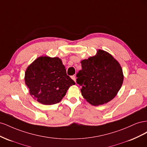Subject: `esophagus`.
Listing matches in <instances>:
<instances>
[{
    "label": "esophagus",
    "mask_w": 147,
    "mask_h": 147,
    "mask_svg": "<svg viewBox=\"0 0 147 147\" xmlns=\"http://www.w3.org/2000/svg\"><path fill=\"white\" fill-rule=\"evenodd\" d=\"M71 78H72L75 82H76V76H75V75H73V76L71 77Z\"/></svg>",
    "instance_id": "1"
}]
</instances>
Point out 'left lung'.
Masks as SVG:
<instances>
[{
  "label": "left lung",
  "mask_w": 147,
  "mask_h": 147,
  "mask_svg": "<svg viewBox=\"0 0 147 147\" xmlns=\"http://www.w3.org/2000/svg\"><path fill=\"white\" fill-rule=\"evenodd\" d=\"M82 69L77 83L82 86V95L92 105L107 103L117 96L124 80L121 66L109 53L102 50L82 60Z\"/></svg>",
  "instance_id": "left-lung-1"
}]
</instances>
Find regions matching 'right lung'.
<instances>
[{"label":"right lung","mask_w":147,"mask_h":147,"mask_svg":"<svg viewBox=\"0 0 147 147\" xmlns=\"http://www.w3.org/2000/svg\"><path fill=\"white\" fill-rule=\"evenodd\" d=\"M25 84L29 94L39 103H58L75 82L66 74L62 60L57 57L40 56L26 69Z\"/></svg>","instance_id":"obj_1"}]
</instances>
